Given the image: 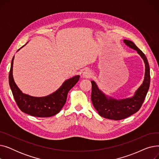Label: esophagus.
Instances as JSON below:
<instances>
[{
  "label": "esophagus",
  "instance_id": "1",
  "mask_svg": "<svg viewBox=\"0 0 159 159\" xmlns=\"http://www.w3.org/2000/svg\"><path fill=\"white\" fill-rule=\"evenodd\" d=\"M91 77V73L89 70H86L82 73L83 78H90Z\"/></svg>",
  "mask_w": 159,
  "mask_h": 159
}]
</instances>
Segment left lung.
Listing matches in <instances>:
<instances>
[{
	"instance_id": "1",
	"label": "left lung",
	"mask_w": 159,
	"mask_h": 159,
	"mask_svg": "<svg viewBox=\"0 0 159 159\" xmlns=\"http://www.w3.org/2000/svg\"><path fill=\"white\" fill-rule=\"evenodd\" d=\"M124 43L136 50L145 64L144 79L143 84L136 90L134 95L126 98L116 99L105 95L98 88L95 81H91L92 85L91 101L95 110L102 117L115 120L126 119L139 110L144 102L150 84L149 66L146 55L131 40L124 39Z\"/></svg>"
}]
</instances>
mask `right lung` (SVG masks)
Returning <instances> with one entry per match:
<instances>
[{"mask_svg": "<svg viewBox=\"0 0 159 159\" xmlns=\"http://www.w3.org/2000/svg\"><path fill=\"white\" fill-rule=\"evenodd\" d=\"M24 46L19 49L17 52ZM14 57L11 64L9 84L15 102L20 110L25 113L37 117H49L59 113L66 102L69 91L79 81V75L66 80L62 86L52 94L41 97H33L22 93L14 81L13 76Z\"/></svg>", "mask_w": 159, "mask_h": 159, "instance_id": "1", "label": "right lung"}]
</instances>
